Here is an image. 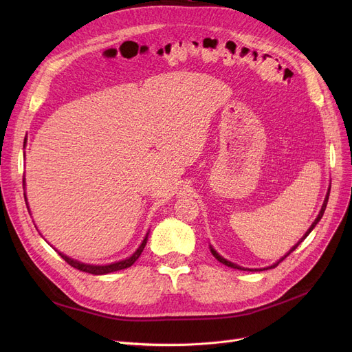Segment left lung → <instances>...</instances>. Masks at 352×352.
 Wrapping results in <instances>:
<instances>
[{
	"mask_svg": "<svg viewBox=\"0 0 352 352\" xmlns=\"http://www.w3.org/2000/svg\"><path fill=\"white\" fill-rule=\"evenodd\" d=\"M329 190H331V184H329V187H328V191H327V195H325V198H324V202H322V206H321V210H320V212H318V215H317V218L316 219H314V223L311 224V227L307 230V232L302 235V238L300 239V241L297 243V244H295L284 256H281L280 258V260L278 261H276V263H274L272 265H270V267H265V268H260V270H250V268H244V267H239V265H236V264H234V263H231V261H228V260H226V258L223 256V255H219L214 248H212V245H210V251H211V254L217 258V260L219 261V263H223L224 265H227V267H231V268H236V270H243V271H264V270H271V268H275L276 265H278L281 261H284L285 260V258L295 250V248H297L302 241H304V239L308 236V234L314 230V227H316L318 223H320V219L322 218V215H324V211H325V208H327V202H328V197H329Z\"/></svg>",
	"mask_w": 352,
	"mask_h": 352,
	"instance_id": "obj_1",
	"label": "left lung"
}]
</instances>
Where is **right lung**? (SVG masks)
<instances>
[{"label":"right lung","mask_w":352,"mask_h":352,"mask_svg":"<svg viewBox=\"0 0 352 352\" xmlns=\"http://www.w3.org/2000/svg\"><path fill=\"white\" fill-rule=\"evenodd\" d=\"M24 146H25V144H24ZM24 187H25V178H24ZM24 195H25V194H24ZM25 197H27V195H25ZM25 201H27V199H25ZM28 208H30V207H28ZM148 234H150V232H146V235H145L144 239H142V243L140 244V247L137 248V251H135L131 256H128V258H125V260H121V261H116V263L107 264V265L85 264V263L74 260V258H69L68 255H65V254L57 251L55 248H54V250L61 255V258H63L64 261H67V263H68L71 267H74V268H77V270L84 271V272H88V274H94V275H105V274H109V272H114V271H120V270H125V268H128V267H131V265L138 260L141 252L144 251V248H145V245H146V241H148Z\"/></svg>","instance_id":"add662e5"}]
</instances>
